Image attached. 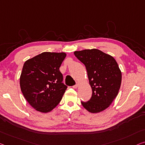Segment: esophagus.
Wrapping results in <instances>:
<instances>
[{
  "instance_id": "1",
  "label": "esophagus",
  "mask_w": 145,
  "mask_h": 145,
  "mask_svg": "<svg viewBox=\"0 0 145 145\" xmlns=\"http://www.w3.org/2000/svg\"><path fill=\"white\" fill-rule=\"evenodd\" d=\"M79 83H78V82H77V83H76V84H75V85L73 86V88H76L77 87V86H79Z\"/></svg>"
}]
</instances>
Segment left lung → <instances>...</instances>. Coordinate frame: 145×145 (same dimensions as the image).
Here are the masks:
<instances>
[{"label":"left lung","instance_id":"1","mask_svg":"<svg viewBox=\"0 0 145 145\" xmlns=\"http://www.w3.org/2000/svg\"><path fill=\"white\" fill-rule=\"evenodd\" d=\"M85 66L92 94L81 104L90 113H99L109 106L119 91L122 73L113 57L96 49L75 51Z\"/></svg>","mask_w":145,"mask_h":145}]
</instances>
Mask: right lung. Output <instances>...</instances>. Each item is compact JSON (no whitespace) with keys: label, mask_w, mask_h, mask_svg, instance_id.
<instances>
[{"label":"right lung","mask_w":145,"mask_h":145,"mask_svg":"<svg viewBox=\"0 0 145 145\" xmlns=\"http://www.w3.org/2000/svg\"><path fill=\"white\" fill-rule=\"evenodd\" d=\"M64 53L44 52L25 62L20 77L21 92L31 106L48 113L61 101L68 86L59 68Z\"/></svg>","instance_id":"1"}]
</instances>
